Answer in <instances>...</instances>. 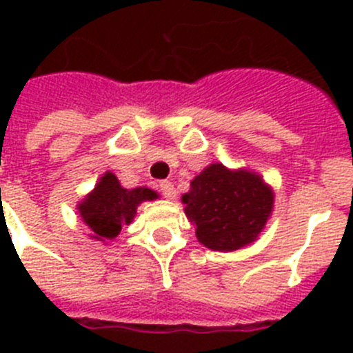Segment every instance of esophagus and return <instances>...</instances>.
<instances>
[{"instance_id": "obj_1", "label": "esophagus", "mask_w": 353, "mask_h": 353, "mask_svg": "<svg viewBox=\"0 0 353 353\" xmlns=\"http://www.w3.org/2000/svg\"><path fill=\"white\" fill-rule=\"evenodd\" d=\"M159 191H161V194L166 199H174V196H176L174 185L171 182H168V180H162V182L159 183Z\"/></svg>"}]
</instances>
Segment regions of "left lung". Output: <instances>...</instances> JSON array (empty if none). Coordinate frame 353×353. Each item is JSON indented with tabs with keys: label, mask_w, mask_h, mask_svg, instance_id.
I'll use <instances>...</instances> for the list:
<instances>
[{
	"label": "left lung",
	"mask_w": 353,
	"mask_h": 353,
	"mask_svg": "<svg viewBox=\"0 0 353 353\" xmlns=\"http://www.w3.org/2000/svg\"><path fill=\"white\" fill-rule=\"evenodd\" d=\"M196 236L214 251H236L258 239L272 214L274 192L260 174L210 164L182 196Z\"/></svg>",
	"instance_id": "1"
}]
</instances>
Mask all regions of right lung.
<instances>
[{"label":"right lung","instance_id":"1","mask_svg":"<svg viewBox=\"0 0 353 353\" xmlns=\"http://www.w3.org/2000/svg\"><path fill=\"white\" fill-rule=\"evenodd\" d=\"M157 192L148 187L125 189L111 171H105L92 192L77 205L83 223L90 228V236L101 242L113 240L123 224H130L136 208L143 201H152Z\"/></svg>","mask_w":353,"mask_h":353}]
</instances>
